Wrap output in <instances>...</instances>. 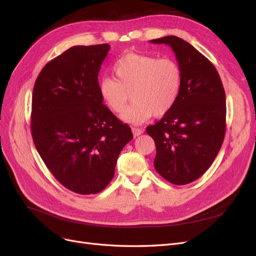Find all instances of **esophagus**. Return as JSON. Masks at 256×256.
<instances>
[{
	"mask_svg": "<svg viewBox=\"0 0 256 256\" xmlns=\"http://www.w3.org/2000/svg\"><path fill=\"white\" fill-rule=\"evenodd\" d=\"M131 129H132V134H134V136H141V134L144 132L143 129H141V128H136V127H132Z\"/></svg>",
	"mask_w": 256,
	"mask_h": 256,
	"instance_id": "esophagus-1",
	"label": "esophagus"
}]
</instances>
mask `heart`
<instances>
[{
    "mask_svg": "<svg viewBox=\"0 0 256 256\" xmlns=\"http://www.w3.org/2000/svg\"><path fill=\"white\" fill-rule=\"evenodd\" d=\"M114 78L99 82V94L114 113H120L131 96L134 102L122 112L126 122L140 125L152 116L160 118L171 111L182 90V69L172 58L128 52L113 66Z\"/></svg>",
    "mask_w": 256,
    "mask_h": 256,
    "instance_id": "obj_1",
    "label": "heart"
}]
</instances>
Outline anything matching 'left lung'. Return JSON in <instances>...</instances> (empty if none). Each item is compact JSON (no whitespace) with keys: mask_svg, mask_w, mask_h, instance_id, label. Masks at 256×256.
I'll return each instance as SVG.
<instances>
[{"mask_svg":"<svg viewBox=\"0 0 256 256\" xmlns=\"http://www.w3.org/2000/svg\"><path fill=\"white\" fill-rule=\"evenodd\" d=\"M166 44L182 69L180 97L168 113L146 128L156 145L154 168L174 184L196 180L212 166L226 136V92L216 67L189 42L176 36Z\"/></svg>","mask_w":256,"mask_h":256,"instance_id":"1","label":"left lung"}]
</instances>
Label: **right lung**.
Masks as SVG:
<instances>
[{"mask_svg":"<svg viewBox=\"0 0 256 256\" xmlns=\"http://www.w3.org/2000/svg\"><path fill=\"white\" fill-rule=\"evenodd\" d=\"M108 44L74 46L38 74L30 132L52 175L79 194H96L114 176L118 154L132 132L102 104L98 74Z\"/></svg>","mask_w":256,"mask_h":256,"instance_id":"add662e5","label":"right lung"}]
</instances>
